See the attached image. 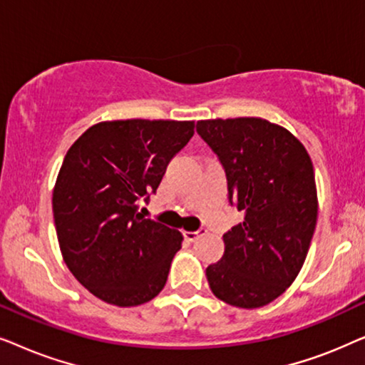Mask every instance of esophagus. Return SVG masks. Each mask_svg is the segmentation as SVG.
Masks as SVG:
<instances>
[{
    "instance_id": "esophagus-1",
    "label": "esophagus",
    "mask_w": 365,
    "mask_h": 365,
    "mask_svg": "<svg viewBox=\"0 0 365 365\" xmlns=\"http://www.w3.org/2000/svg\"><path fill=\"white\" fill-rule=\"evenodd\" d=\"M204 232H206L204 229H199V231H184V239L189 242H192V241H196V239Z\"/></svg>"
}]
</instances>
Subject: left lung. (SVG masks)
I'll return each instance as SVG.
<instances>
[{
	"instance_id": "left-lung-1",
	"label": "left lung",
	"mask_w": 365,
	"mask_h": 365,
	"mask_svg": "<svg viewBox=\"0 0 365 365\" xmlns=\"http://www.w3.org/2000/svg\"><path fill=\"white\" fill-rule=\"evenodd\" d=\"M221 159L229 202L244 221L222 236L221 261L206 269L214 296L256 309L277 299L301 272L317 222L314 166L304 144L262 118L197 121Z\"/></svg>"
}]
</instances>
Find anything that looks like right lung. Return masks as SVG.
Listing matches in <instances>:
<instances>
[{
  "mask_svg": "<svg viewBox=\"0 0 365 365\" xmlns=\"http://www.w3.org/2000/svg\"><path fill=\"white\" fill-rule=\"evenodd\" d=\"M192 134L194 121L118 119L68 149L53 189L56 236L69 271L101 301L141 306L166 286L182 234L136 209Z\"/></svg>",
  "mask_w": 365,
  "mask_h": 365,
  "instance_id": "obj_1",
  "label": "right lung"
}]
</instances>
